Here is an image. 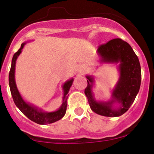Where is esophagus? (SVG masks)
<instances>
[{
    "instance_id": "1",
    "label": "esophagus",
    "mask_w": 154,
    "mask_h": 154,
    "mask_svg": "<svg viewBox=\"0 0 154 154\" xmlns=\"http://www.w3.org/2000/svg\"><path fill=\"white\" fill-rule=\"evenodd\" d=\"M85 70H86V68H85V66L84 65H79L78 66L77 69V74H78V75H82V74H84Z\"/></svg>"
}]
</instances>
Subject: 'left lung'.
Returning <instances> with one entry per match:
<instances>
[{
	"label": "left lung",
	"instance_id": "8db88e82",
	"mask_svg": "<svg viewBox=\"0 0 154 154\" xmlns=\"http://www.w3.org/2000/svg\"><path fill=\"white\" fill-rule=\"evenodd\" d=\"M97 54L100 63L118 64L119 79L112 89L110 100L97 101L92 92L95 78L92 75H86L88 86L85 94L90 108L95 113L106 117H118L130 108L140 90L141 69L139 60L130 44L120 38H114L100 46ZM115 103L119 106L114 108Z\"/></svg>",
	"mask_w": 154,
	"mask_h": 154
}]
</instances>
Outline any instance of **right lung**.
Here are the masks:
<instances>
[{"label": "right lung", "instance_id": "add662e5", "mask_svg": "<svg viewBox=\"0 0 154 154\" xmlns=\"http://www.w3.org/2000/svg\"><path fill=\"white\" fill-rule=\"evenodd\" d=\"M26 43L27 42H26L21 44V48L18 50L17 52L14 54L12 59L11 67L10 72H9V86H10L13 99H14L15 105L21 111L22 113H23L29 119L34 121V123L40 124V125H47V124L54 123L57 120L62 119L66 113V105H67L66 100H67V97L69 96L68 92H69V89L73 83L74 79L72 78L66 81L62 85L64 95L62 97V105L58 110L53 111V112H45L42 109L38 108V107L34 106V105L26 102L23 99L20 92H18L17 86H16V80H15V69H16V63L17 58L21 53L22 49Z\"/></svg>", "mask_w": 154, "mask_h": 154}]
</instances>
